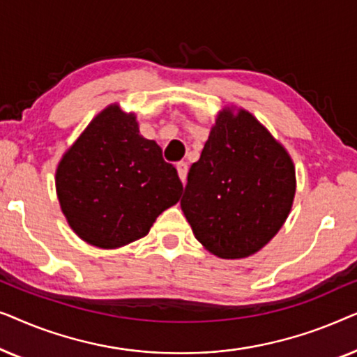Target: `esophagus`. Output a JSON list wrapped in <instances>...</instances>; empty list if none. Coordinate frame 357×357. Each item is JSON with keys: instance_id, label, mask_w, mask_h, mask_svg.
Wrapping results in <instances>:
<instances>
[{"instance_id": "esophagus-1", "label": "esophagus", "mask_w": 357, "mask_h": 357, "mask_svg": "<svg viewBox=\"0 0 357 357\" xmlns=\"http://www.w3.org/2000/svg\"><path fill=\"white\" fill-rule=\"evenodd\" d=\"M177 170H178V177L182 180V183L187 182V172H188V164L187 162H178L177 164Z\"/></svg>"}]
</instances>
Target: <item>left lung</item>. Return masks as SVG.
Here are the masks:
<instances>
[{
    "instance_id": "obj_1",
    "label": "left lung",
    "mask_w": 357,
    "mask_h": 357,
    "mask_svg": "<svg viewBox=\"0 0 357 357\" xmlns=\"http://www.w3.org/2000/svg\"><path fill=\"white\" fill-rule=\"evenodd\" d=\"M296 193L286 149L245 110L219 114L180 206L195 237L221 258H245L284 224Z\"/></svg>"
}]
</instances>
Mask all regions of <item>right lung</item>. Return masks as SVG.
<instances>
[{
  "label": "right lung",
  "mask_w": 357,
  "mask_h": 357,
  "mask_svg": "<svg viewBox=\"0 0 357 357\" xmlns=\"http://www.w3.org/2000/svg\"><path fill=\"white\" fill-rule=\"evenodd\" d=\"M182 190L159 144L143 138L135 115L119 105L91 121L56 170L61 211L82 241L100 248L144 237Z\"/></svg>",
  "instance_id": "1"
}]
</instances>
